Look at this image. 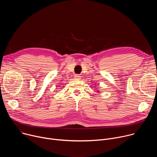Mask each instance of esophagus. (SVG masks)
Here are the masks:
<instances>
[{"mask_svg": "<svg viewBox=\"0 0 157 157\" xmlns=\"http://www.w3.org/2000/svg\"><path fill=\"white\" fill-rule=\"evenodd\" d=\"M81 79V76H80L79 75H76L75 76V79H76V80H79V79Z\"/></svg>", "mask_w": 157, "mask_h": 157, "instance_id": "1", "label": "esophagus"}]
</instances>
